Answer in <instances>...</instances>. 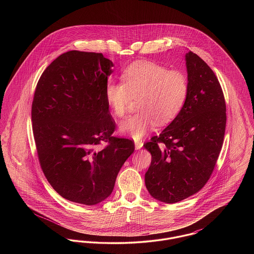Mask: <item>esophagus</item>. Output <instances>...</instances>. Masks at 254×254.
<instances>
[{"label":"esophagus","mask_w":254,"mask_h":254,"mask_svg":"<svg viewBox=\"0 0 254 254\" xmlns=\"http://www.w3.org/2000/svg\"><path fill=\"white\" fill-rule=\"evenodd\" d=\"M143 145H144V143H143L142 141H135V148H136V149L142 148Z\"/></svg>","instance_id":"esophagus-1"}]
</instances>
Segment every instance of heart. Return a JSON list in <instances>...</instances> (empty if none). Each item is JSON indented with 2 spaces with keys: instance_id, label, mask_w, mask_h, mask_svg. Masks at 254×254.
<instances>
[{
  "instance_id": "obj_1",
  "label": "heart",
  "mask_w": 254,
  "mask_h": 254,
  "mask_svg": "<svg viewBox=\"0 0 254 254\" xmlns=\"http://www.w3.org/2000/svg\"><path fill=\"white\" fill-rule=\"evenodd\" d=\"M120 82L109 81L105 95L113 113L123 117L132 99H138V112L120 123L121 132L138 140L158 123L164 125L174 119L183 109L189 81L179 70L152 62H137L122 73Z\"/></svg>"
}]
</instances>
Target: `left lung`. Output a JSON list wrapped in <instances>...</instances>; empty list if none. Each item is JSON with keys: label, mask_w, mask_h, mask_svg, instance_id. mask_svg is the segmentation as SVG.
<instances>
[{"label": "left lung", "mask_w": 254, "mask_h": 254, "mask_svg": "<svg viewBox=\"0 0 254 254\" xmlns=\"http://www.w3.org/2000/svg\"><path fill=\"white\" fill-rule=\"evenodd\" d=\"M189 94L175 119L144 146L151 153L145 187L173 204L197 193L217 162L226 129V102L212 69L197 54H186Z\"/></svg>", "instance_id": "1"}]
</instances>
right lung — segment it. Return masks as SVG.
<instances>
[{
  "mask_svg": "<svg viewBox=\"0 0 254 254\" xmlns=\"http://www.w3.org/2000/svg\"><path fill=\"white\" fill-rule=\"evenodd\" d=\"M113 63L102 53L71 50L40 77L31 108L42 170L68 201L96 205L112 192L134 151L129 139L112 136L115 122L105 95ZM102 142H108L100 148Z\"/></svg>",
  "mask_w": 254,
  "mask_h": 254,
  "instance_id": "obj_1",
  "label": "right lung"
}]
</instances>
